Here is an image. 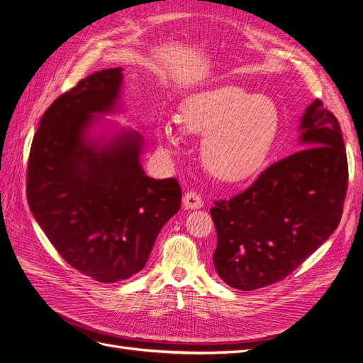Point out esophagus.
I'll return each instance as SVG.
<instances>
[{"label":"esophagus","mask_w":363,"mask_h":363,"mask_svg":"<svg viewBox=\"0 0 363 363\" xmlns=\"http://www.w3.org/2000/svg\"><path fill=\"white\" fill-rule=\"evenodd\" d=\"M203 204H204V201L201 199V195H199V194L194 192V191L186 192L183 195V206H184V208H194V211H195V208L203 207Z\"/></svg>","instance_id":"1"}]
</instances>
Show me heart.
I'll use <instances>...</instances> for the list:
<instances>
[{
	"instance_id": "obj_1",
	"label": "heart",
	"mask_w": 363,
	"mask_h": 363,
	"mask_svg": "<svg viewBox=\"0 0 363 363\" xmlns=\"http://www.w3.org/2000/svg\"><path fill=\"white\" fill-rule=\"evenodd\" d=\"M180 125L206 136L203 162L215 177L239 182L265 162L280 128V111L269 96L224 84L191 95L182 106ZM159 138L169 148L180 136L172 123L159 127Z\"/></svg>"
}]
</instances>
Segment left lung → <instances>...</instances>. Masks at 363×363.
I'll use <instances>...</instances> for the list:
<instances>
[{
  "instance_id": "8db88e82",
  "label": "left lung",
  "mask_w": 363,
  "mask_h": 363,
  "mask_svg": "<svg viewBox=\"0 0 363 363\" xmlns=\"http://www.w3.org/2000/svg\"><path fill=\"white\" fill-rule=\"evenodd\" d=\"M300 131L301 150L211 208L218 235L213 263L228 286L255 291L288 277L340 221L348 163L337 119L315 100Z\"/></svg>"
}]
</instances>
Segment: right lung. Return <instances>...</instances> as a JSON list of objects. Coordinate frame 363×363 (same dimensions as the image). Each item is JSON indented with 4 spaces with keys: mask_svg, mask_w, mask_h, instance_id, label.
Listing matches in <instances>:
<instances>
[{
    "mask_svg": "<svg viewBox=\"0 0 363 363\" xmlns=\"http://www.w3.org/2000/svg\"><path fill=\"white\" fill-rule=\"evenodd\" d=\"M121 71L91 74L47 108L27 167V200L43 233L72 268L101 283L144 268L160 228L182 207L177 180L142 169L140 135L87 138L94 115L113 111Z\"/></svg>",
    "mask_w": 363,
    "mask_h": 363,
    "instance_id": "obj_1",
    "label": "right lung"
}]
</instances>
